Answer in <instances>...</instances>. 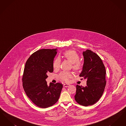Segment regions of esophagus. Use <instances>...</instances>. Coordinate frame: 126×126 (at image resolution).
<instances>
[{
    "instance_id": "obj_1",
    "label": "esophagus",
    "mask_w": 126,
    "mask_h": 126,
    "mask_svg": "<svg viewBox=\"0 0 126 126\" xmlns=\"http://www.w3.org/2000/svg\"><path fill=\"white\" fill-rule=\"evenodd\" d=\"M70 85L69 84H63V86L64 87H68Z\"/></svg>"
}]
</instances>
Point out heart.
<instances>
[{
	"instance_id": "1",
	"label": "heart",
	"mask_w": 126,
	"mask_h": 126,
	"mask_svg": "<svg viewBox=\"0 0 126 126\" xmlns=\"http://www.w3.org/2000/svg\"><path fill=\"white\" fill-rule=\"evenodd\" d=\"M64 56L69 61L73 64V68L78 71L81 68V65L79 61V56L77 52L74 50H69L66 51L64 53ZM60 58H57L53 62V66L55 69H58L60 68ZM73 74L71 72H61L59 75V78L61 80L64 82H68L70 78H72Z\"/></svg>"
}]
</instances>
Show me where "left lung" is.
I'll use <instances>...</instances> for the list:
<instances>
[{
  "instance_id": "8db88e82",
  "label": "left lung",
  "mask_w": 126,
  "mask_h": 126,
  "mask_svg": "<svg viewBox=\"0 0 126 126\" xmlns=\"http://www.w3.org/2000/svg\"><path fill=\"white\" fill-rule=\"evenodd\" d=\"M84 64L80 77L87 80L84 87L77 85L75 99L80 105L88 106L94 104L102 96L106 85V70L101 58L92 51L83 52Z\"/></svg>"
}]
</instances>
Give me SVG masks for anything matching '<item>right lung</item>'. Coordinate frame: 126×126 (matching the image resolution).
Wrapping results in <instances>:
<instances>
[{
  "instance_id": "add662e5",
  "label": "right lung",
  "mask_w": 126,
  "mask_h": 126,
  "mask_svg": "<svg viewBox=\"0 0 126 126\" xmlns=\"http://www.w3.org/2000/svg\"><path fill=\"white\" fill-rule=\"evenodd\" d=\"M57 49H42L32 54L27 60L23 77L24 91L37 106L46 108L58 101L63 85L46 81L48 73L53 71V61Z\"/></svg>"
}]
</instances>
